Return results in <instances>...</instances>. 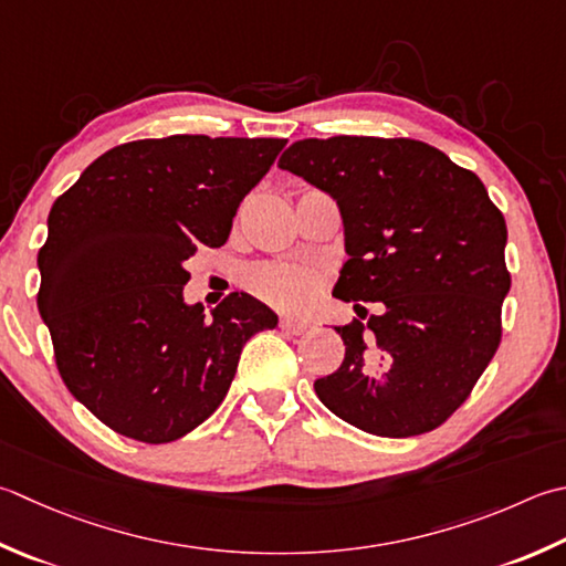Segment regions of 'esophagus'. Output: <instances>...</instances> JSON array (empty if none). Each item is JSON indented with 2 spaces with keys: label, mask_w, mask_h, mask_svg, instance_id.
Wrapping results in <instances>:
<instances>
[{
  "label": "esophagus",
  "mask_w": 566,
  "mask_h": 566,
  "mask_svg": "<svg viewBox=\"0 0 566 566\" xmlns=\"http://www.w3.org/2000/svg\"><path fill=\"white\" fill-rule=\"evenodd\" d=\"M280 328L284 331V334H290V336H298V334H304V331L308 328V321H304V318H292V316H284V318H280Z\"/></svg>",
  "instance_id": "obj_1"
}]
</instances>
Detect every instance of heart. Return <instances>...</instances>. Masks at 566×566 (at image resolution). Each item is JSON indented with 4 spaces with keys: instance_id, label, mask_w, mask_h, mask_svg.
Listing matches in <instances>:
<instances>
[{
    "instance_id": "b5f03b06",
    "label": "heart",
    "mask_w": 566,
    "mask_h": 566,
    "mask_svg": "<svg viewBox=\"0 0 566 566\" xmlns=\"http://www.w3.org/2000/svg\"><path fill=\"white\" fill-rule=\"evenodd\" d=\"M250 284L264 302L282 308L304 306L314 290L308 274L298 268H290V264H268V268L254 270Z\"/></svg>"
}]
</instances>
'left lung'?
Here are the masks:
<instances>
[{
	"instance_id": "1",
	"label": "left lung",
	"mask_w": 566,
	"mask_h": 566,
	"mask_svg": "<svg viewBox=\"0 0 566 566\" xmlns=\"http://www.w3.org/2000/svg\"><path fill=\"white\" fill-rule=\"evenodd\" d=\"M280 169L334 198L348 260L334 296L381 312L336 326L346 358L318 400L378 437L437 429L471 395L501 343L511 292L505 218L479 176L417 139H298Z\"/></svg>"
}]
</instances>
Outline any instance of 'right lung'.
<instances>
[{"label": "right lung", "instance_id": "obj_1", "mask_svg": "<svg viewBox=\"0 0 566 566\" xmlns=\"http://www.w3.org/2000/svg\"><path fill=\"white\" fill-rule=\"evenodd\" d=\"M286 139L171 135L105 151L55 198L39 314L77 402L117 434L166 444L216 412L242 346L276 314L235 292L184 302L186 260L220 248Z\"/></svg>", "mask_w": 566, "mask_h": 566}]
</instances>
